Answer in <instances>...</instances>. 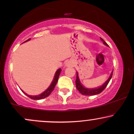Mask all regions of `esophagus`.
Wrapping results in <instances>:
<instances>
[{
  "instance_id": "34e87169",
  "label": "esophagus",
  "mask_w": 134,
  "mask_h": 134,
  "mask_svg": "<svg viewBox=\"0 0 134 134\" xmlns=\"http://www.w3.org/2000/svg\"><path fill=\"white\" fill-rule=\"evenodd\" d=\"M71 65H72L71 62H70V61H68V62L66 63L65 65V67H70V66H71Z\"/></svg>"
}]
</instances>
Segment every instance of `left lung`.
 Listing matches in <instances>:
<instances>
[{"mask_svg": "<svg viewBox=\"0 0 134 134\" xmlns=\"http://www.w3.org/2000/svg\"><path fill=\"white\" fill-rule=\"evenodd\" d=\"M100 40L105 46L109 47L107 43L104 41V39H102V38H100ZM112 74H113V70H112V72H111L110 76H109V78H108V79L106 80V81L102 85L98 87L91 88L85 87H84L82 84L81 82H80V80L79 77L78 72H77V78H76V80H75V84H76L77 89L79 91V92L81 93V94L84 95V96H95V95L99 94V93L102 92L105 89V88L107 87L108 83H109V82H110L111 78H112Z\"/></svg>", "mask_w": 134, "mask_h": 134, "instance_id": "obj_1", "label": "left lung"}]
</instances>
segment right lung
Returning <instances> with one entry per match:
<instances>
[{
    "label": "right lung",
    "instance_id": "add662e5",
    "mask_svg": "<svg viewBox=\"0 0 134 134\" xmlns=\"http://www.w3.org/2000/svg\"><path fill=\"white\" fill-rule=\"evenodd\" d=\"M30 38L27 40V41L24 42L30 41ZM61 70H61V69H59L58 70H57V71H56L55 73L54 79H53V80H52V82H51V85H49V87L47 88L46 91L43 92L41 93V94L37 95V96H30V95H28L27 93L24 92L22 90H21V91H22V92H23L24 94H25L27 96H28L29 97H30V99H32L33 100H41V99H44V98H46V97H47L49 96V95L51 94V93L53 91V90L54 89L56 83H57V81H58V79H59V75H60Z\"/></svg>",
    "mask_w": 134,
    "mask_h": 134
}]
</instances>
